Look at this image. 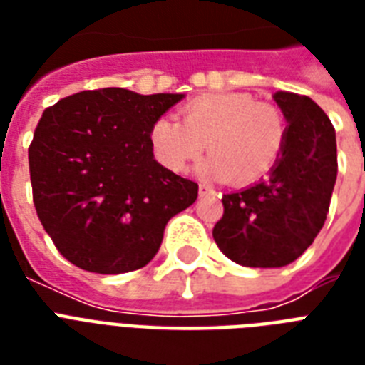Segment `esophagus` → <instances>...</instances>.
I'll use <instances>...</instances> for the list:
<instances>
[{
    "instance_id": "34e87169",
    "label": "esophagus",
    "mask_w": 365,
    "mask_h": 365,
    "mask_svg": "<svg viewBox=\"0 0 365 365\" xmlns=\"http://www.w3.org/2000/svg\"><path fill=\"white\" fill-rule=\"evenodd\" d=\"M216 191L210 187V185H206V183H200L199 185V195L200 197H208V195H214Z\"/></svg>"
}]
</instances>
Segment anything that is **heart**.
Masks as SVG:
<instances>
[{
	"label": "heart",
	"mask_w": 365,
	"mask_h": 365,
	"mask_svg": "<svg viewBox=\"0 0 365 365\" xmlns=\"http://www.w3.org/2000/svg\"><path fill=\"white\" fill-rule=\"evenodd\" d=\"M183 121L163 115L149 128L155 157L172 172H183L208 145L200 174L248 185L277 165L286 142L278 108L255 102L248 93H212L189 100Z\"/></svg>",
	"instance_id": "obj_1"
}]
</instances>
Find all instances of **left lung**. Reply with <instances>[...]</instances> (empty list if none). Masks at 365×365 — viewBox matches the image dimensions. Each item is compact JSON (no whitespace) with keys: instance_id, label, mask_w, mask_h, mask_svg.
<instances>
[{"instance_id":"1","label":"left lung","mask_w":365,"mask_h":365,"mask_svg":"<svg viewBox=\"0 0 365 365\" xmlns=\"http://www.w3.org/2000/svg\"><path fill=\"white\" fill-rule=\"evenodd\" d=\"M286 142L267 180L223 195L212 231L217 248L244 267L289 265L320 233L337 180L335 128L309 96L278 91Z\"/></svg>"}]
</instances>
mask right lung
Wrapping results in <instances>:
<instances>
[{
	"mask_svg": "<svg viewBox=\"0 0 365 365\" xmlns=\"http://www.w3.org/2000/svg\"><path fill=\"white\" fill-rule=\"evenodd\" d=\"M185 94L83 91L43 111L28 149L34 205L54 246L79 269L148 265L166 223L199 185L155 160L149 128Z\"/></svg>",
	"mask_w": 365,
	"mask_h": 365,
	"instance_id": "obj_1",
	"label": "right lung"
}]
</instances>
